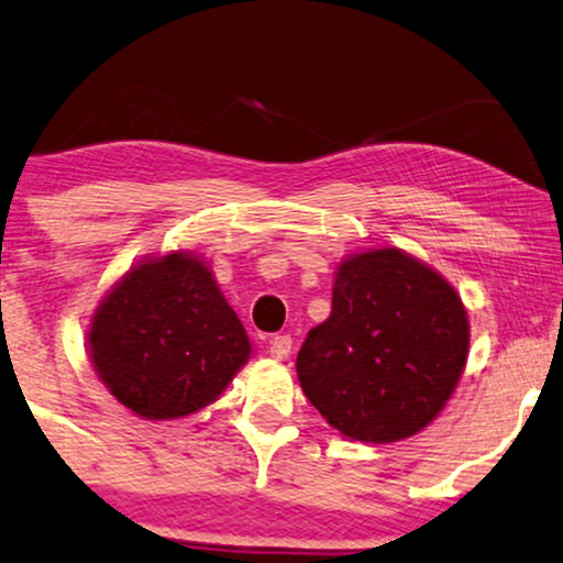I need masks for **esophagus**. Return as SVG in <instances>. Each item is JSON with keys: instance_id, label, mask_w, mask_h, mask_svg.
Masks as SVG:
<instances>
[{"instance_id": "1", "label": "esophagus", "mask_w": 563, "mask_h": 563, "mask_svg": "<svg viewBox=\"0 0 563 563\" xmlns=\"http://www.w3.org/2000/svg\"><path fill=\"white\" fill-rule=\"evenodd\" d=\"M290 347H294V340H290V334H275L273 340H269V355L277 361L288 358Z\"/></svg>"}]
</instances>
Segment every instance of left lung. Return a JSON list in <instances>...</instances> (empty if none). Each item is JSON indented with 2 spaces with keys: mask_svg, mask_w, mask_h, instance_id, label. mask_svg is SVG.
<instances>
[{
  "mask_svg": "<svg viewBox=\"0 0 563 563\" xmlns=\"http://www.w3.org/2000/svg\"><path fill=\"white\" fill-rule=\"evenodd\" d=\"M471 327L454 288L400 249L340 262L332 311L306 334L298 382L327 423L347 439H408L457 387Z\"/></svg>",
  "mask_w": 563,
  "mask_h": 563,
  "instance_id": "obj_1",
  "label": "left lung"
}]
</instances>
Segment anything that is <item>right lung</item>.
Here are the masks:
<instances>
[{
	"mask_svg": "<svg viewBox=\"0 0 563 563\" xmlns=\"http://www.w3.org/2000/svg\"><path fill=\"white\" fill-rule=\"evenodd\" d=\"M88 345L109 393L151 421L210 405L252 353L208 265L187 252L130 269L92 314Z\"/></svg>",
	"mask_w": 563,
	"mask_h": 563,
	"instance_id": "add662e5",
	"label": "right lung"
}]
</instances>
